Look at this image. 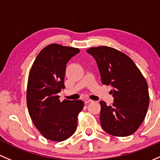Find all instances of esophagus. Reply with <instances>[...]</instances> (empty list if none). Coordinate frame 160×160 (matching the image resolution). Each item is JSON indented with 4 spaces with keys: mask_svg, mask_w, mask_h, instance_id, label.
<instances>
[{
    "mask_svg": "<svg viewBox=\"0 0 160 160\" xmlns=\"http://www.w3.org/2000/svg\"><path fill=\"white\" fill-rule=\"evenodd\" d=\"M85 104H88V103H89V102H92V100L91 99H88V98H85Z\"/></svg>",
    "mask_w": 160,
    "mask_h": 160,
    "instance_id": "obj_1",
    "label": "esophagus"
}]
</instances>
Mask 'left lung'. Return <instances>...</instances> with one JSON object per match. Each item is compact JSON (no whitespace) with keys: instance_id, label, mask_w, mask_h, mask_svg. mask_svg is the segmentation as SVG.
I'll use <instances>...</instances> for the list:
<instances>
[{"instance_id":"1","label":"left lung","mask_w":160,"mask_h":160,"mask_svg":"<svg viewBox=\"0 0 160 160\" xmlns=\"http://www.w3.org/2000/svg\"><path fill=\"white\" fill-rule=\"evenodd\" d=\"M99 69L102 84L111 85L112 105L100 102V122L102 129L115 136H128L140 126L147 112L148 85L136 64L122 52L102 46L88 49Z\"/></svg>"}]
</instances>
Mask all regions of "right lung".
I'll return each instance as SVG.
<instances>
[{"label": "right lung", "instance_id": "1", "mask_svg": "<svg viewBox=\"0 0 160 160\" xmlns=\"http://www.w3.org/2000/svg\"><path fill=\"white\" fill-rule=\"evenodd\" d=\"M78 48L52 44L42 49L30 71L27 104L33 123L41 134L52 141L62 142L77 129L78 115L84 107L82 100L60 101L58 93L65 88L68 62Z\"/></svg>", "mask_w": 160, "mask_h": 160}]
</instances>
